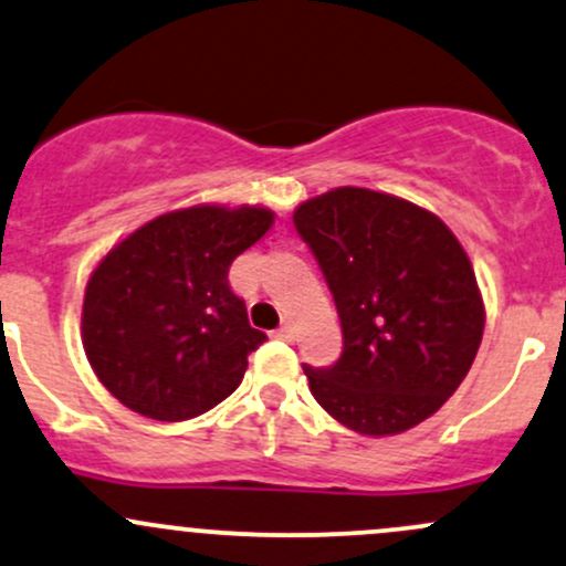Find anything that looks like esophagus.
<instances>
[{"label": "esophagus", "instance_id": "34e87169", "mask_svg": "<svg viewBox=\"0 0 566 566\" xmlns=\"http://www.w3.org/2000/svg\"><path fill=\"white\" fill-rule=\"evenodd\" d=\"M273 335H276V338H282V340H293L295 338V327L290 325V322H284V325L279 327V331Z\"/></svg>", "mask_w": 566, "mask_h": 566}]
</instances>
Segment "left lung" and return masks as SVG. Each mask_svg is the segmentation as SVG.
Listing matches in <instances>:
<instances>
[{
	"label": "left lung",
	"mask_w": 566,
	"mask_h": 566,
	"mask_svg": "<svg viewBox=\"0 0 566 566\" xmlns=\"http://www.w3.org/2000/svg\"><path fill=\"white\" fill-rule=\"evenodd\" d=\"M340 316L344 352L303 365L322 408L359 434H397L457 392L483 335V301L457 235L411 201L335 188L293 214Z\"/></svg>",
	"instance_id": "8db88e82"
}]
</instances>
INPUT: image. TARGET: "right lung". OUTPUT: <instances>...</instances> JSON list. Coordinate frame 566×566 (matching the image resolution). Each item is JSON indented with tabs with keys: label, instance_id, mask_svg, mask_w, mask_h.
Wrapping results in <instances>:
<instances>
[{
	"label": "right lung",
	"instance_id": "1",
	"mask_svg": "<svg viewBox=\"0 0 566 566\" xmlns=\"http://www.w3.org/2000/svg\"><path fill=\"white\" fill-rule=\"evenodd\" d=\"M260 207H192L142 226L91 273L83 346L98 381L158 421L207 413L265 340L228 271L271 228Z\"/></svg>",
	"mask_w": 566,
	"mask_h": 566
}]
</instances>
